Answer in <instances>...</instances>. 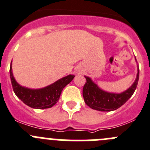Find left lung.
Here are the masks:
<instances>
[{"instance_id": "obj_1", "label": "left lung", "mask_w": 150, "mask_h": 150, "mask_svg": "<svg viewBox=\"0 0 150 150\" xmlns=\"http://www.w3.org/2000/svg\"><path fill=\"white\" fill-rule=\"evenodd\" d=\"M84 77L86 81L83 88V96L86 104L92 110L101 112H110L121 107L133 95L138 85L139 68L138 67L136 78L132 86L121 93L106 92L99 88L90 78L87 76Z\"/></svg>"}]
</instances>
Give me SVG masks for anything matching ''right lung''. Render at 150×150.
Masks as SVG:
<instances>
[{"instance_id":"1","label":"right lung","mask_w":150,"mask_h":150,"mask_svg":"<svg viewBox=\"0 0 150 150\" xmlns=\"http://www.w3.org/2000/svg\"><path fill=\"white\" fill-rule=\"evenodd\" d=\"M12 89L17 97L26 105L34 109H47L53 107L59 100L63 89L73 80L75 75H69L41 89H29L21 86L12 74V63L10 69Z\"/></svg>"}]
</instances>
